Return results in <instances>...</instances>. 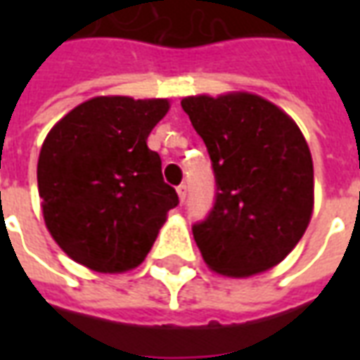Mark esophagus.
Wrapping results in <instances>:
<instances>
[{
    "mask_svg": "<svg viewBox=\"0 0 360 360\" xmlns=\"http://www.w3.org/2000/svg\"><path fill=\"white\" fill-rule=\"evenodd\" d=\"M177 195H179L181 202H185V198H187V185H179L177 187Z\"/></svg>",
    "mask_w": 360,
    "mask_h": 360,
    "instance_id": "esophagus-1",
    "label": "esophagus"
}]
</instances>
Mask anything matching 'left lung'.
<instances>
[{
  "instance_id": "obj_1",
  "label": "left lung",
  "mask_w": 360,
  "mask_h": 360,
  "mask_svg": "<svg viewBox=\"0 0 360 360\" xmlns=\"http://www.w3.org/2000/svg\"><path fill=\"white\" fill-rule=\"evenodd\" d=\"M181 105L216 173V204L193 227L206 266L227 278L278 266L314 208L312 156L299 125L252 92L187 96Z\"/></svg>"
}]
</instances>
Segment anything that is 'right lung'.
<instances>
[{
	"label": "right lung",
	"instance_id": "right-lung-1",
	"mask_svg": "<svg viewBox=\"0 0 360 360\" xmlns=\"http://www.w3.org/2000/svg\"><path fill=\"white\" fill-rule=\"evenodd\" d=\"M167 111V98L96 96L50 129L38 195L48 231L77 264L123 274L144 262L179 202L146 144Z\"/></svg>",
	"mask_w": 360,
	"mask_h": 360
}]
</instances>
